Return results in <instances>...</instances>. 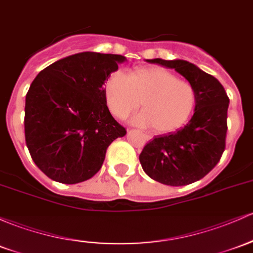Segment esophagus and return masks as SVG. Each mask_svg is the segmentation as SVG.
<instances>
[{
	"label": "esophagus",
	"instance_id": "obj_1",
	"mask_svg": "<svg viewBox=\"0 0 253 253\" xmlns=\"http://www.w3.org/2000/svg\"><path fill=\"white\" fill-rule=\"evenodd\" d=\"M144 138H145L146 140H150V139H151V137H150V135H148V134H144Z\"/></svg>",
	"mask_w": 253,
	"mask_h": 253
}]
</instances>
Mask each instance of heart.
I'll list each match as a JSON object with an SVG mask.
<instances>
[{"mask_svg":"<svg viewBox=\"0 0 253 253\" xmlns=\"http://www.w3.org/2000/svg\"><path fill=\"white\" fill-rule=\"evenodd\" d=\"M105 101L114 116L125 119L140 105L134 118L139 126L160 134L173 133L190 120L197 103L196 90L186 80L157 66L135 68L127 76L114 72L105 82Z\"/></svg>","mask_w":253,"mask_h":253,"instance_id":"1","label":"heart"}]
</instances>
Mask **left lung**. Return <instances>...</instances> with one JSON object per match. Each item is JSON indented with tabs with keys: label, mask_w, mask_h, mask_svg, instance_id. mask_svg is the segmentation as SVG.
Returning a JSON list of instances; mask_svg holds the SVG:
<instances>
[{
	"label": "left lung",
	"mask_w": 253,
	"mask_h": 253,
	"mask_svg": "<svg viewBox=\"0 0 253 253\" xmlns=\"http://www.w3.org/2000/svg\"><path fill=\"white\" fill-rule=\"evenodd\" d=\"M175 69L196 90L194 114L185 127L157 135L144 146L139 161L151 179L185 186L204 177L218 163L226 148L229 98L215 77L184 60H146Z\"/></svg>",
	"instance_id": "1"
}]
</instances>
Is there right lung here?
<instances>
[{"instance_id":"obj_1","label":"right lung","mask_w":253,"mask_h":253,"mask_svg":"<svg viewBox=\"0 0 253 253\" xmlns=\"http://www.w3.org/2000/svg\"><path fill=\"white\" fill-rule=\"evenodd\" d=\"M126 57L85 51L40 72L25 102V140L33 162L51 180L78 184L103 165L108 146L126 128L113 118L103 85Z\"/></svg>"}]
</instances>
